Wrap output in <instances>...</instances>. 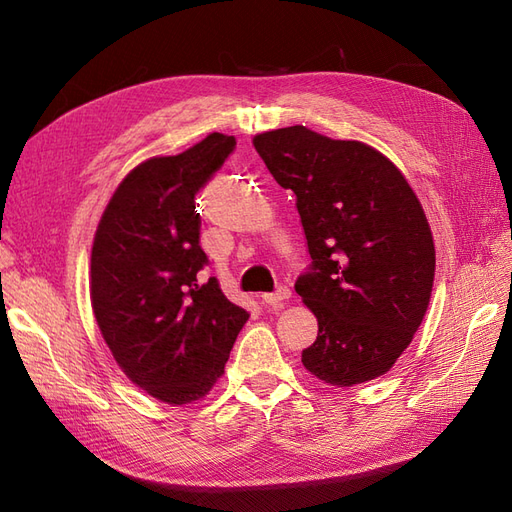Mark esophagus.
I'll return each mask as SVG.
<instances>
[{
    "instance_id": "1",
    "label": "esophagus",
    "mask_w": 512,
    "mask_h": 512,
    "mask_svg": "<svg viewBox=\"0 0 512 512\" xmlns=\"http://www.w3.org/2000/svg\"><path fill=\"white\" fill-rule=\"evenodd\" d=\"M286 299H290V288H288V286H280L275 292L262 294V301L269 303V305H280V303H284Z\"/></svg>"
}]
</instances>
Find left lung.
<instances>
[{"label":"left lung","mask_w":512,"mask_h":512,"mask_svg":"<svg viewBox=\"0 0 512 512\" xmlns=\"http://www.w3.org/2000/svg\"><path fill=\"white\" fill-rule=\"evenodd\" d=\"M273 179L297 196L312 265L294 290L318 318L307 371L352 386L389 371L427 312L436 250L399 168L359 141L290 126L254 136Z\"/></svg>","instance_id":"left-lung-1"}]
</instances>
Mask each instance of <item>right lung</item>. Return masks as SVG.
Segmentation results:
<instances>
[{
    "mask_svg": "<svg viewBox=\"0 0 512 512\" xmlns=\"http://www.w3.org/2000/svg\"><path fill=\"white\" fill-rule=\"evenodd\" d=\"M213 132L179 156L130 170L106 205L91 247V307L106 346L134 384L166 404L205 397L250 318L200 247L196 194L235 151Z\"/></svg>",
    "mask_w": 512,
    "mask_h": 512,
    "instance_id": "right-lung-1",
    "label": "right lung"
}]
</instances>
